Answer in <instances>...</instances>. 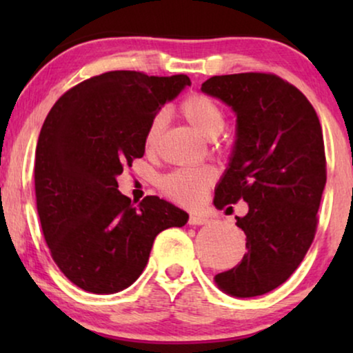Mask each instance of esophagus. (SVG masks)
<instances>
[{
  "label": "esophagus",
  "mask_w": 353,
  "mask_h": 353,
  "mask_svg": "<svg viewBox=\"0 0 353 353\" xmlns=\"http://www.w3.org/2000/svg\"><path fill=\"white\" fill-rule=\"evenodd\" d=\"M205 223H209V219H207L205 215L196 214V212H192L190 215V225L196 226V225H205Z\"/></svg>",
  "instance_id": "obj_1"
}]
</instances>
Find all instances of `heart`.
I'll use <instances>...</instances> for the list:
<instances>
[{"instance_id": "heart-1", "label": "heart", "mask_w": 353, "mask_h": 353, "mask_svg": "<svg viewBox=\"0 0 353 353\" xmlns=\"http://www.w3.org/2000/svg\"><path fill=\"white\" fill-rule=\"evenodd\" d=\"M180 112L186 122L196 130L201 137L214 139L225 130V112L214 99L202 94L190 96L183 101ZM163 127V115L157 114L149 125L144 144L146 149L156 146L159 134ZM215 180V170L209 165L194 168H180L168 173L161 180V190L173 201L186 205H194L202 201L205 191Z\"/></svg>"}]
</instances>
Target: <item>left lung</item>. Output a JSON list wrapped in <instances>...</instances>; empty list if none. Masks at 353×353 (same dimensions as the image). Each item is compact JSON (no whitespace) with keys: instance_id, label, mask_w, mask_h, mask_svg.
I'll return each mask as SVG.
<instances>
[{"instance_id":"1","label":"left lung","mask_w":353,"mask_h":353,"mask_svg":"<svg viewBox=\"0 0 353 353\" xmlns=\"http://www.w3.org/2000/svg\"><path fill=\"white\" fill-rule=\"evenodd\" d=\"M201 91L236 115L233 151L214 205L223 209L239 199L249 205L236 216L248 252L214 281L228 296H262L296 272L315 236L326 185L320 120L305 96L276 75L210 77Z\"/></svg>"}]
</instances>
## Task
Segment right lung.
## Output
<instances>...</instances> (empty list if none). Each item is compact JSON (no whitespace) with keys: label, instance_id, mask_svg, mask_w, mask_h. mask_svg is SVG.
Segmentation results:
<instances>
[{"label":"right lung","instance_id":"1","mask_svg":"<svg viewBox=\"0 0 353 353\" xmlns=\"http://www.w3.org/2000/svg\"><path fill=\"white\" fill-rule=\"evenodd\" d=\"M186 86V75L105 72L62 94L48 114L35 151L38 216L56 265L83 291L132 286L156 236L190 219L157 196L134 205L117 183L143 157L152 119Z\"/></svg>","mask_w":353,"mask_h":353}]
</instances>
